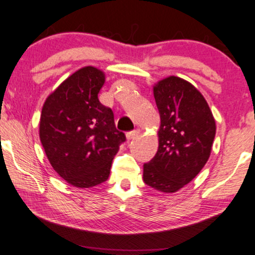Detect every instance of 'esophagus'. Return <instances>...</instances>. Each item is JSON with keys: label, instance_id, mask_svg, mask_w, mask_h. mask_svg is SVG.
Here are the masks:
<instances>
[{"label": "esophagus", "instance_id": "esophagus-1", "mask_svg": "<svg viewBox=\"0 0 255 255\" xmlns=\"http://www.w3.org/2000/svg\"><path fill=\"white\" fill-rule=\"evenodd\" d=\"M138 135H139V129H134V130L127 132L126 136H127V139L129 141V139H134L136 137H138Z\"/></svg>", "mask_w": 255, "mask_h": 255}]
</instances>
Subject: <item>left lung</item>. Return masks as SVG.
Returning <instances> with one entry per match:
<instances>
[{
	"label": "left lung",
	"mask_w": 255,
	"mask_h": 255,
	"mask_svg": "<svg viewBox=\"0 0 255 255\" xmlns=\"http://www.w3.org/2000/svg\"><path fill=\"white\" fill-rule=\"evenodd\" d=\"M153 97L160 116L158 150L143 165V180L156 191L174 193L208 162L216 124L202 93L180 77L157 82Z\"/></svg>",
	"instance_id": "left-lung-1"
}]
</instances>
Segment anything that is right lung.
<instances>
[{
	"mask_svg": "<svg viewBox=\"0 0 255 255\" xmlns=\"http://www.w3.org/2000/svg\"><path fill=\"white\" fill-rule=\"evenodd\" d=\"M105 74L83 67L64 80L41 110L39 136L52 167L68 184L90 188L109 179L112 160L126 136L112 110L100 104Z\"/></svg>",
	"mask_w": 255,
	"mask_h": 255,
	"instance_id": "right-lung-1",
	"label": "right lung"
}]
</instances>
